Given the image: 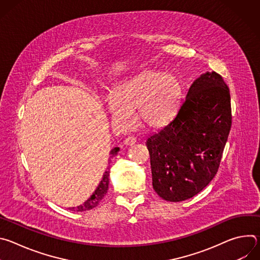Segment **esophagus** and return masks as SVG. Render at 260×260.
<instances>
[{
  "label": "esophagus",
  "instance_id": "obj_1",
  "mask_svg": "<svg viewBox=\"0 0 260 260\" xmlns=\"http://www.w3.org/2000/svg\"><path fill=\"white\" fill-rule=\"evenodd\" d=\"M136 142H137V139H136L135 137H133V136H129V137H127V138L125 139L124 144L127 145V146H132V145H134Z\"/></svg>",
  "mask_w": 260,
  "mask_h": 260
}]
</instances>
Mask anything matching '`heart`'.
I'll return each mask as SVG.
<instances>
[{
  "label": "heart",
  "instance_id": "1",
  "mask_svg": "<svg viewBox=\"0 0 260 260\" xmlns=\"http://www.w3.org/2000/svg\"><path fill=\"white\" fill-rule=\"evenodd\" d=\"M181 93L175 76L147 70L119 83L107 104L113 121L122 128L132 124L135 112L140 124L157 127L172 116Z\"/></svg>",
  "mask_w": 260,
  "mask_h": 260
}]
</instances>
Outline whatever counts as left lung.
<instances>
[{"instance_id": "8db88e82", "label": "left lung", "mask_w": 260, "mask_h": 260, "mask_svg": "<svg viewBox=\"0 0 260 260\" xmlns=\"http://www.w3.org/2000/svg\"><path fill=\"white\" fill-rule=\"evenodd\" d=\"M232 118L228 84L216 72L203 74L191 84L175 117L146 141L153 189L161 199L188 200L212 181Z\"/></svg>"}]
</instances>
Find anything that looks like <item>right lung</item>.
<instances>
[{"label": "right lung", "instance_id": "right-lung-1", "mask_svg": "<svg viewBox=\"0 0 260 260\" xmlns=\"http://www.w3.org/2000/svg\"><path fill=\"white\" fill-rule=\"evenodd\" d=\"M118 151H119V148L116 147V148H114V149L110 151V154L112 156L116 155ZM108 187H109V171H106L105 174L103 175L102 181L98 185V187L94 190V192L92 193V196L90 198H88V200H86V202H84L82 205L75 207V208H72L70 210H72L74 212H83V211H87V210H90V209L96 207L99 205V203L103 200V198L106 196V193L108 191Z\"/></svg>", "mask_w": 260, "mask_h": 260}]
</instances>
